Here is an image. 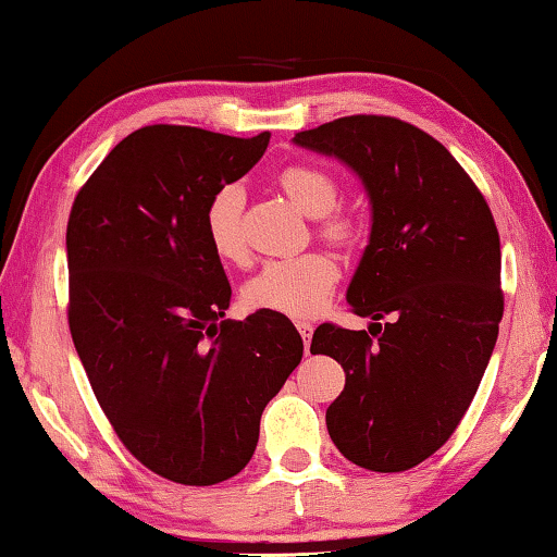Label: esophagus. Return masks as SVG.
<instances>
[{"instance_id":"34e87169","label":"esophagus","mask_w":557,"mask_h":557,"mask_svg":"<svg viewBox=\"0 0 557 557\" xmlns=\"http://www.w3.org/2000/svg\"><path fill=\"white\" fill-rule=\"evenodd\" d=\"M296 329H298V333H301V338H304V344L308 346V341H311V336H313V326L308 321H296Z\"/></svg>"}]
</instances>
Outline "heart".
Here are the masks:
<instances>
[{
  "label": "heart",
  "mask_w": 557,
  "mask_h": 557,
  "mask_svg": "<svg viewBox=\"0 0 557 557\" xmlns=\"http://www.w3.org/2000/svg\"><path fill=\"white\" fill-rule=\"evenodd\" d=\"M278 184L290 201L306 216L319 219V234L338 246H348L358 238V224L348 213L333 211L338 201V184L326 169L313 164H290L278 174ZM244 203L242 184H224L203 211V231L213 253L228 263L246 259L244 242ZM341 271L336 261L323 251H308L290 259L269 261L246 284L244 298L251 308L284 313L288 319H311L331 304L338 286Z\"/></svg>",
  "instance_id": "1"
}]
</instances>
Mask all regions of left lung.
<instances>
[{"mask_svg":"<svg viewBox=\"0 0 557 557\" xmlns=\"http://www.w3.org/2000/svg\"><path fill=\"white\" fill-rule=\"evenodd\" d=\"M294 144L344 161L371 203L346 294L368 331L323 323L311 341L346 371L329 435L350 463L400 473L450 438L481 386L503 319L498 228L450 151L400 119L344 116Z\"/></svg>","mask_w":557,"mask_h":557,"instance_id":"8db88e82","label":"left lung"}]
</instances>
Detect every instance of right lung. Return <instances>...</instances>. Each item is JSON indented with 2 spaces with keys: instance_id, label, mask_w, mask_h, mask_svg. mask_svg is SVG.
Listing matches in <instances>:
<instances>
[{
  "instance_id": "obj_1",
  "label": "right lung",
  "mask_w": 557,
  "mask_h": 557,
  "mask_svg": "<svg viewBox=\"0 0 557 557\" xmlns=\"http://www.w3.org/2000/svg\"><path fill=\"white\" fill-rule=\"evenodd\" d=\"M269 139L144 126L109 151L66 224L70 331L94 396L132 456L174 483L242 473L304 356L284 313L224 319L231 286L203 231L213 191L249 174Z\"/></svg>"
}]
</instances>
